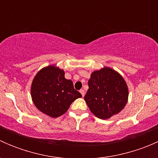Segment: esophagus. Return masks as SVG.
Returning a JSON list of instances; mask_svg holds the SVG:
<instances>
[{"label":"esophagus","mask_w":158,"mask_h":158,"mask_svg":"<svg viewBox=\"0 0 158 158\" xmlns=\"http://www.w3.org/2000/svg\"><path fill=\"white\" fill-rule=\"evenodd\" d=\"M79 92H80V93L82 94V97H84V95H85V91H84L83 89H81V90L79 91Z\"/></svg>","instance_id":"1"}]
</instances>
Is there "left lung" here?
<instances>
[{
	"mask_svg": "<svg viewBox=\"0 0 158 158\" xmlns=\"http://www.w3.org/2000/svg\"><path fill=\"white\" fill-rule=\"evenodd\" d=\"M88 85L84 98L96 117L109 118L120 112L126 105L128 87L122 76L114 70L106 67L93 72Z\"/></svg>",
	"mask_w": 158,
	"mask_h": 158,
	"instance_id": "1",
	"label": "left lung"
}]
</instances>
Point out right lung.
Here are the masks:
<instances>
[{"label":"right lung","mask_w":158,"mask_h":158,"mask_svg":"<svg viewBox=\"0 0 158 158\" xmlns=\"http://www.w3.org/2000/svg\"><path fill=\"white\" fill-rule=\"evenodd\" d=\"M64 71L54 66L41 69L35 76L31 96L36 107L44 114L57 118L64 114L76 98H81L73 83L64 76Z\"/></svg>","instance_id":"1"}]
</instances>
